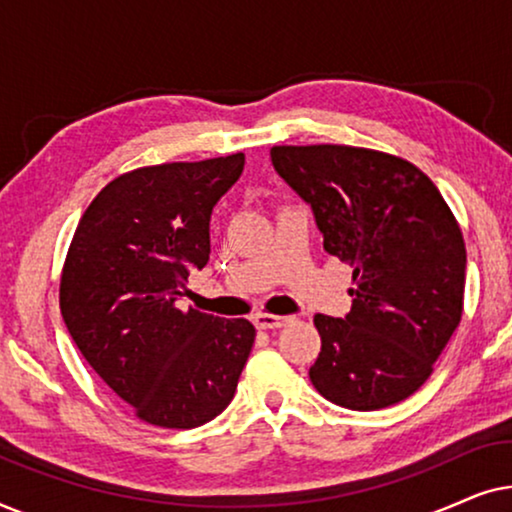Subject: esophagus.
Listing matches in <instances>:
<instances>
[{
  "label": "esophagus",
  "instance_id": "esophagus-1",
  "mask_svg": "<svg viewBox=\"0 0 512 512\" xmlns=\"http://www.w3.org/2000/svg\"><path fill=\"white\" fill-rule=\"evenodd\" d=\"M254 324L256 328H261V331H272V328H282L289 324V317H277V314H270V312H258L254 317Z\"/></svg>",
  "mask_w": 512,
  "mask_h": 512
}]
</instances>
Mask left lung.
<instances>
[{
	"mask_svg": "<svg viewBox=\"0 0 512 512\" xmlns=\"http://www.w3.org/2000/svg\"><path fill=\"white\" fill-rule=\"evenodd\" d=\"M312 207L324 249L352 265V310L317 314L310 380L349 410H380L433 373L464 312L466 244L436 184L408 160L347 144L272 146Z\"/></svg>",
	"mask_w": 512,
	"mask_h": 512,
	"instance_id": "obj_1",
	"label": "left lung"
}]
</instances>
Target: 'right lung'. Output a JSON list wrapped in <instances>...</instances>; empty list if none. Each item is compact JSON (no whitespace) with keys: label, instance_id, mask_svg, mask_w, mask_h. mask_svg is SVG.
<instances>
[{"label":"right lung","instance_id":"obj_1","mask_svg":"<svg viewBox=\"0 0 512 512\" xmlns=\"http://www.w3.org/2000/svg\"><path fill=\"white\" fill-rule=\"evenodd\" d=\"M244 153L137 167L83 212L60 277V312L90 368L135 415L195 429L233 401L254 347L247 319L179 310L209 261V219Z\"/></svg>","mask_w":512,"mask_h":512}]
</instances>
